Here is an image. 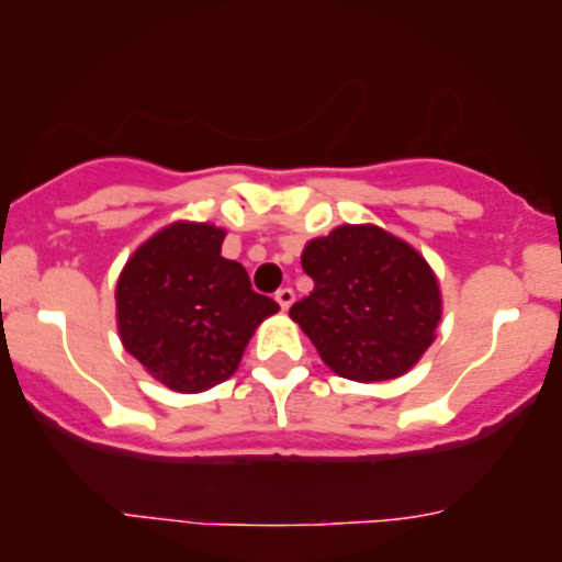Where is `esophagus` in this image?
Listing matches in <instances>:
<instances>
[{"label": "esophagus", "instance_id": "obj_1", "mask_svg": "<svg viewBox=\"0 0 562 562\" xmlns=\"http://www.w3.org/2000/svg\"><path fill=\"white\" fill-rule=\"evenodd\" d=\"M274 301L280 303V306L288 311L290 306H293V301H295V293H293V288H280V290H277V293H274Z\"/></svg>", "mask_w": 562, "mask_h": 562}]
</instances>
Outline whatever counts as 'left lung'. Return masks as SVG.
Instances as JSON below:
<instances>
[{
    "mask_svg": "<svg viewBox=\"0 0 562 562\" xmlns=\"http://www.w3.org/2000/svg\"><path fill=\"white\" fill-rule=\"evenodd\" d=\"M314 280L290 319L346 380L384 382L408 371L435 340L442 314L429 263L374 225H342L301 256Z\"/></svg>",
    "mask_w": 562,
    "mask_h": 562,
    "instance_id": "8db88e82",
    "label": "left lung"
}]
</instances>
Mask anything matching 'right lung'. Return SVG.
<instances>
[{
  "label": "right lung",
  "mask_w": 562,
  "mask_h": 562,
  "mask_svg": "<svg viewBox=\"0 0 562 562\" xmlns=\"http://www.w3.org/2000/svg\"><path fill=\"white\" fill-rule=\"evenodd\" d=\"M222 240L212 225L178 222L120 274L123 346L170 390L201 392L233 376L254 329L280 308L256 293L243 263L222 256Z\"/></svg>",
  "instance_id": "right-lung-1"
}]
</instances>
